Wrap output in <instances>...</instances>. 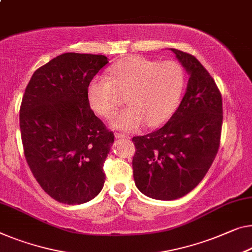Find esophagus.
I'll return each mask as SVG.
<instances>
[{
    "mask_svg": "<svg viewBox=\"0 0 252 252\" xmlns=\"http://www.w3.org/2000/svg\"><path fill=\"white\" fill-rule=\"evenodd\" d=\"M115 137L119 138V139H130V137L127 136V134H125V133H116Z\"/></svg>",
    "mask_w": 252,
    "mask_h": 252,
    "instance_id": "1",
    "label": "esophagus"
}]
</instances>
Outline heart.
<instances>
[{
  "label": "heart",
  "mask_w": 252,
  "mask_h": 252,
  "mask_svg": "<svg viewBox=\"0 0 252 252\" xmlns=\"http://www.w3.org/2000/svg\"><path fill=\"white\" fill-rule=\"evenodd\" d=\"M108 78L90 80L88 104L96 114L110 118L120 106V95H126L130 107L111 121L112 127L125 131H136L146 123L150 127L165 125L178 108L186 85L185 69L178 61L139 55L114 64Z\"/></svg>",
  "instance_id": "b5f03b06"
}]
</instances>
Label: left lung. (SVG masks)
Segmentation results:
<instances>
[{
  "mask_svg": "<svg viewBox=\"0 0 252 252\" xmlns=\"http://www.w3.org/2000/svg\"><path fill=\"white\" fill-rule=\"evenodd\" d=\"M189 73L178 110L160 129L133 137V179L139 190L158 200H174L196 188L219 152L222 95L193 55L171 48Z\"/></svg>",
  "mask_w": 252,
  "mask_h": 252,
  "instance_id": "8db88e82",
  "label": "left lung"
}]
</instances>
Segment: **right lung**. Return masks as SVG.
Returning a JSON list of instances; mask_svg holds the SVG:
<instances>
[{"label":"right lung","mask_w":252,"mask_h":252,"mask_svg":"<svg viewBox=\"0 0 252 252\" xmlns=\"http://www.w3.org/2000/svg\"><path fill=\"white\" fill-rule=\"evenodd\" d=\"M107 63L104 55L61 54L33 72L22 97L26 160L42 189L62 204H84L103 189L114 133L90 108L87 87Z\"/></svg>","instance_id":"1"}]
</instances>
